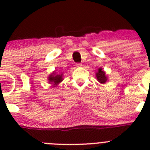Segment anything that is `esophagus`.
<instances>
[{
  "label": "esophagus",
  "instance_id": "esophagus-1",
  "mask_svg": "<svg viewBox=\"0 0 150 150\" xmlns=\"http://www.w3.org/2000/svg\"><path fill=\"white\" fill-rule=\"evenodd\" d=\"M76 66L77 67H82V66H83V65H82V64H76Z\"/></svg>",
  "mask_w": 150,
  "mask_h": 150
}]
</instances>
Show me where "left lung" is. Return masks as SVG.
I'll use <instances>...</instances> for the list:
<instances>
[{"label": "left lung", "mask_w": 150, "mask_h": 150, "mask_svg": "<svg viewBox=\"0 0 150 150\" xmlns=\"http://www.w3.org/2000/svg\"><path fill=\"white\" fill-rule=\"evenodd\" d=\"M95 75H96L97 80L101 84H104L107 82L108 80V78H107V75L106 74L105 71L102 69V67H99L98 69V71L95 73Z\"/></svg>", "instance_id": "1"}]
</instances>
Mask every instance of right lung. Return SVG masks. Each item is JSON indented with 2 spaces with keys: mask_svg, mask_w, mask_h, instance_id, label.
I'll use <instances>...</instances> for the list:
<instances>
[{
  "mask_svg": "<svg viewBox=\"0 0 150 150\" xmlns=\"http://www.w3.org/2000/svg\"><path fill=\"white\" fill-rule=\"evenodd\" d=\"M63 73L61 74H57L56 71L50 74L48 76V82L50 84H52V86L55 87L60 83H62L64 80L63 79Z\"/></svg>",
  "mask_w": 150,
  "mask_h": 150,
  "instance_id": "add662e5",
  "label": "right lung"
}]
</instances>
